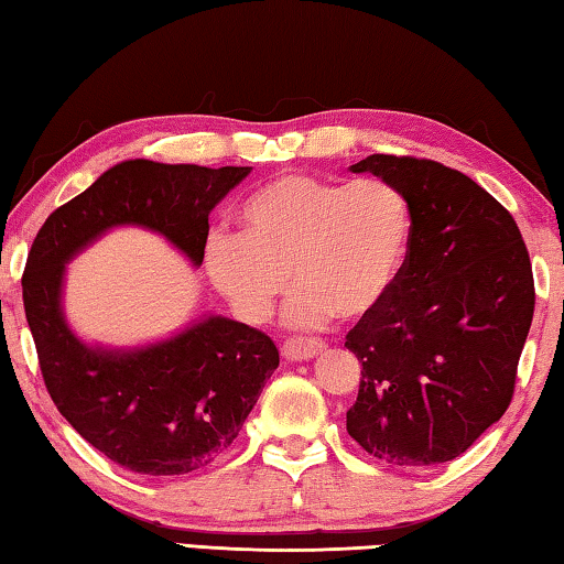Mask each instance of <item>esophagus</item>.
<instances>
[{"label":"esophagus","mask_w":564,"mask_h":564,"mask_svg":"<svg viewBox=\"0 0 564 564\" xmlns=\"http://www.w3.org/2000/svg\"><path fill=\"white\" fill-rule=\"evenodd\" d=\"M326 343L323 340H308V338H293V340H285L283 343V348H281V352H283V358L285 360H313V358H318V356H323V352H326Z\"/></svg>","instance_id":"esophagus-1"}]
</instances>
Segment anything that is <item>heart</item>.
Returning <instances> with one entry per match:
<instances>
[{"label":"heart","mask_w":564,"mask_h":564,"mask_svg":"<svg viewBox=\"0 0 564 564\" xmlns=\"http://www.w3.org/2000/svg\"><path fill=\"white\" fill-rule=\"evenodd\" d=\"M413 216L383 178L350 184L305 174L269 181L238 212V236H208L214 289L248 326H261L291 283V328L376 311L405 271Z\"/></svg>","instance_id":"1"}]
</instances>
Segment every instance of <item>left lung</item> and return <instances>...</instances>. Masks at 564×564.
I'll list each match as a JSON object with an SVG mask.
<instances>
[{"label":"left lung","instance_id":"obj_1","mask_svg":"<svg viewBox=\"0 0 564 564\" xmlns=\"http://www.w3.org/2000/svg\"><path fill=\"white\" fill-rule=\"evenodd\" d=\"M403 191L413 236L388 299L348 333L362 362L348 435L378 460H455L508 410L534 283L514 218L437 161L373 154L350 166Z\"/></svg>","mask_w":564,"mask_h":564}]
</instances>
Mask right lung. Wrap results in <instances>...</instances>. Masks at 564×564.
<instances>
[{
  "mask_svg": "<svg viewBox=\"0 0 564 564\" xmlns=\"http://www.w3.org/2000/svg\"><path fill=\"white\" fill-rule=\"evenodd\" d=\"M248 174L251 166L121 161L56 208L32 243L22 291L46 390L84 441L131 473L186 475L224 455L279 350L265 333L214 313L144 346L87 343L64 313L66 263L111 228L137 226L198 269L208 214Z\"/></svg>",
  "mask_w": 564,
  "mask_h": 564,
  "instance_id": "right-lung-1",
  "label": "right lung"
}]
</instances>
